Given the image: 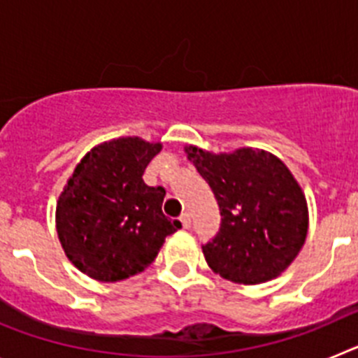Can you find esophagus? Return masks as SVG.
<instances>
[{
	"label": "esophagus",
	"mask_w": 358,
	"mask_h": 358,
	"mask_svg": "<svg viewBox=\"0 0 358 358\" xmlns=\"http://www.w3.org/2000/svg\"><path fill=\"white\" fill-rule=\"evenodd\" d=\"M179 220H181V224H182V227H185V229H188L189 224H192V218H189L188 213H182L181 217H179Z\"/></svg>",
	"instance_id": "esophagus-1"
}]
</instances>
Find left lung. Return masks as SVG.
Listing matches in <instances>:
<instances>
[{"mask_svg":"<svg viewBox=\"0 0 358 358\" xmlns=\"http://www.w3.org/2000/svg\"><path fill=\"white\" fill-rule=\"evenodd\" d=\"M220 208V229L202 252L215 274L242 285L280 276L301 251L308 206L301 186L274 154L243 147L213 154L185 147Z\"/></svg>","mask_w":358,"mask_h":358,"instance_id":"1","label":"left lung"}]
</instances>
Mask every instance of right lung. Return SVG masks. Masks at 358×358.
<instances>
[{"label":"right lung","mask_w":358,"mask_h":358,"mask_svg":"<svg viewBox=\"0 0 358 358\" xmlns=\"http://www.w3.org/2000/svg\"><path fill=\"white\" fill-rule=\"evenodd\" d=\"M163 145L138 136L91 148L59 195L57 235L68 260L103 283L141 273L181 222L164 217V188L147 186L143 172Z\"/></svg>","instance_id":"obj_1"}]
</instances>
